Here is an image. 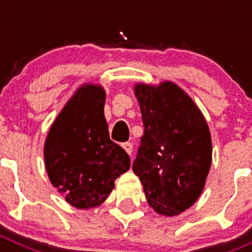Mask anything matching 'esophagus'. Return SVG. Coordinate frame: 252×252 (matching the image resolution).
I'll return each mask as SVG.
<instances>
[{
    "label": "esophagus",
    "instance_id": "obj_1",
    "mask_svg": "<svg viewBox=\"0 0 252 252\" xmlns=\"http://www.w3.org/2000/svg\"><path fill=\"white\" fill-rule=\"evenodd\" d=\"M122 148H124L125 151H126V153L131 157V154H132V148H133L132 144H131V142H124V144H122Z\"/></svg>",
    "mask_w": 252,
    "mask_h": 252
}]
</instances>
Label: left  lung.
Masks as SVG:
<instances>
[{
	"instance_id": "8db88e82",
	"label": "left lung",
	"mask_w": 252,
	"mask_h": 252,
	"mask_svg": "<svg viewBox=\"0 0 252 252\" xmlns=\"http://www.w3.org/2000/svg\"><path fill=\"white\" fill-rule=\"evenodd\" d=\"M135 95L144 124L132 170L148 203L159 215L178 216L193 206L206 184L212 141L193 99L173 82L139 83Z\"/></svg>"
}]
</instances>
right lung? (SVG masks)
<instances>
[{
  "instance_id": "right-lung-1",
  "label": "right lung",
  "mask_w": 252,
  "mask_h": 252,
  "mask_svg": "<svg viewBox=\"0 0 252 252\" xmlns=\"http://www.w3.org/2000/svg\"><path fill=\"white\" fill-rule=\"evenodd\" d=\"M101 86L78 88L51 125L44 159L51 184L79 209L106 201L115 180L130 169V158L110 139Z\"/></svg>"
}]
</instances>
